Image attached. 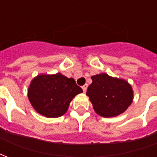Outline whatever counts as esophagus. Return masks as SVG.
<instances>
[{
    "instance_id": "34e87169",
    "label": "esophagus",
    "mask_w": 157,
    "mask_h": 157,
    "mask_svg": "<svg viewBox=\"0 0 157 157\" xmlns=\"http://www.w3.org/2000/svg\"><path fill=\"white\" fill-rule=\"evenodd\" d=\"M82 89H83V92H86L87 89H88V84H84V85L82 87Z\"/></svg>"
}]
</instances>
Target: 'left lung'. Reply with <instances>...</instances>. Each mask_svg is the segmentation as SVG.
I'll list each match as a JSON object with an SVG mask.
<instances>
[{"label":"left lung","instance_id":"left-lung-1","mask_svg":"<svg viewBox=\"0 0 157 157\" xmlns=\"http://www.w3.org/2000/svg\"><path fill=\"white\" fill-rule=\"evenodd\" d=\"M93 82L86 94L94 111L103 117H114L127 109L133 100V90L126 81L106 74L91 77Z\"/></svg>","mask_w":157,"mask_h":157}]
</instances>
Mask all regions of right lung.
Masks as SVG:
<instances>
[{
  "label": "right lung",
  "mask_w": 157,
  "mask_h": 157,
  "mask_svg": "<svg viewBox=\"0 0 157 157\" xmlns=\"http://www.w3.org/2000/svg\"><path fill=\"white\" fill-rule=\"evenodd\" d=\"M83 90L74 78L61 74H40L32 81L28 89V99L37 113L48 118L64 115L69 103Z\"/></svg>",
  "instance_id": "obj_1"
}]
</instances>
